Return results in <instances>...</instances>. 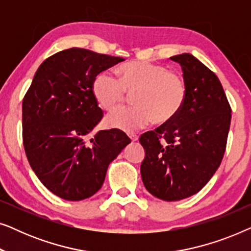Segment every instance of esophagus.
<instances>
[{"label": "esophagus", "instance_id": "obj_1", "mask_svg": "<svg viewBox=\"0 0 251 251\" xmlns=\"http://www.w3.org/2000/svg\"><path fill=\"white\" fill-rule=\"evenodd\" d=\"M129 138L131 139V142H137L138 140V135H136V133H129Z\"/></svg>", "mask_w": 251, "mask_h": 251}]
</instances>
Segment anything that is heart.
Wrapping results in <instances>:
<instances>
[{"label":"heart","instance_id":"obj_1","mask_svg":"<svg viewBox=\"0 0 251 251\" xmlns=\"http://www.w3.org/2000/svg\"><path fill=\"white\" fill-rule=\"evenodd\" d=\"M96 100L104 109H113L132 94L135 105L122 106L109 113L105 122L109 128L135 131L153 121L170 122L183 108L187 84L181 75L163 65L149 61H130L120 67V78L102 71L92 82Z\"/></svg>","mask_w":251,"mask_h":251}]
</instances>
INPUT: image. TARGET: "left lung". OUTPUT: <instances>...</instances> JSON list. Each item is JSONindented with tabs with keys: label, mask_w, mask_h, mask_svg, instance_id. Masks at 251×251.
Here are the masks:
<instances>
[{
	"label": "left lung",
	"mask_w": 251,
	"mask_h": 251,
	"mask_svg": "<svg viewBox=\"0 0 251 251\" xmlns=\"http://www.w3.org/2000/svg\"><path fill=\"white\" fill-rule=\"evenodd\" d=\"M170 59L180 64L187 97L176 118L140 136V174L151 194L178 201L201 191L221 166L232 109L221 81L200 60L191 53Z\"/></svg>",
	"instance_id": "obj_1"
}]
</instances>
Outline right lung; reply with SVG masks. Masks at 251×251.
I'll return each instance as SVG.
<instances>
[{
  "instance_id": "right-lung-1",
  "label": "right lung",
  "mask_w": 251,
  "mask_h": 251,
  "mask_svg": "<svg viewBox=\"0 0 251 251\" xmlns=\"http://www.w3.org/2000/svg\"><path fill=\"white\" fill-rule=\"evenodd\" d=\"M123 60L80 48L59 51L41 64L24 97L26 156L41 183L64 200L97 193L108 164L131 143L116 129L100 130L90 138L102 119L92 82Z\"/></svg>"
}]
</instances>
